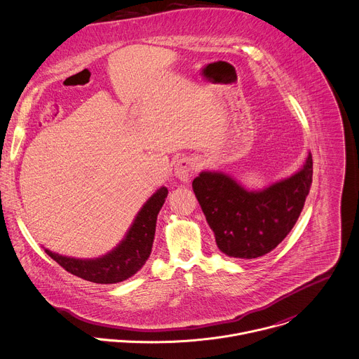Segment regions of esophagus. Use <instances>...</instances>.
<instances>
[{"mask_svg":"<svg viewBox=\"0 0 359 359\" xmlns=\"http://www.w3.org/2000/svg\"><path fill=\"white\" fill-rule=\"evenodd\" d=\"M196 169V162L191 158H182L175 165V176L183 183H187Z\"/></svg>","mask_w":359,"mask_h":359,"instance_id":"34e87169","label":"esophagus"}]
</instances>
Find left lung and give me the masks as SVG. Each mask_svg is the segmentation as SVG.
<instances>
[{
	"label": "left lung",
	"instance_id": "left-lung-1",
	"mask_svg": "<svg viewBox=\"0 0 359 359\" xmlns=\"http://www.w3.org/2000/svg\"><path fill=\"white\" fill-rule=\"evenodd\" d=\"M312 154L299 170L263 189H248L222 170H203L193 190L218 249L235 259L274 250L297 224L311 190Z\"/></svg>",
	"mask_w": 359,
	"mask_h": 359
}]
</instances>
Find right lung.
<instances>
[{"mask_svg": "<svg viewBox=\"0 0 359 359\" xmlns=\"http://www.w3.org/2000/svg\"><path fill=\"white\" fill-rule=\"evenodd\" d=\"M166 197L168 189L159 187L141 207L120 243L100 257L76 259L43 249L62 269L82 280L95 284L126 281L142 269L151 255L156 218Z\"/></svg>", "mask_w": 359, "mask_h": 359, "instance_id": "right-lung-1", "label": "right lung"}]
</instances>
